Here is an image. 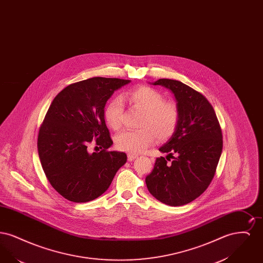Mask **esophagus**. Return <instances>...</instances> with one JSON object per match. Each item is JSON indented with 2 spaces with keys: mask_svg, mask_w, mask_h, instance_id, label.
<instances>
[{
  "mask_svg": "<svg viewBox=\"0 0 263 263\" xmlns=\"http://www.w3.org/2000/svg\"><path fill=\"white\" fill-rule=\"evenodd\" d=\"M136 158H138V156L137 155H135V154H131V153H129V154L127 155V159H128V161H129V162L134 161Z\"/></svg>",
  "mask_w": 263,
  "mask_h": 263,
  "instance_id": "obj_1",
  "label": "esophagus"
}]
</instances>
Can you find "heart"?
Wrapping results in <instances>:
<instances>
[{
  "label": "heart",
  "mask_w": 263,
  "mask_h": 263,
  "mask_svg": "<svg viewBox=\"0 0 263 263\" xmlns=\"http://www.w3.org/2000/svg\"><path fill=\"white\" fill-rule=\"evenodd\" d=\"M129 105L142 112L138 130H126L115 136L117 149L130 153H140L153 144L155 139L165 141L172 137L179 120V108L176 102L165 100L155 88L140 86L126 92ZM122 101L110 100L104 108L103 116L106 124L118 130L122 124Z\"/></svg>",
  "instance_id": "heart-1"
}]
</instances>
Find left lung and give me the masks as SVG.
Instances as JSON below:
<instances>
[{
	"label": "left lung",
	"instance_id": "obj_1",
	"mask_svg": "<svg viewBox=\"0 0 263 263\" xmlns=\"http://www.w3.org/2000/svg\"><path fill=\"white\" fill-rule=\"evenodd\" d=\"M154 85L174 92L179 120L174 135L160 148L173 162L157 158L146 184L158 200L181 206L199 197L211 183L223 149L222 129L211 103L199 91L170 79H160Z\"/></svg>",
	"mask_w": 263,
	"mask_h": 263
}]
</instances>
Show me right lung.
Wrapping results in <instances>:
<instances>
[{"instance_id":"obj_1","label":"right lung","mask_w":263,"mask_h":263,"mask_svg":"<svg viewBox=\"0 0 263 263\" xmlns=\"http://www.w3.org/2000/svg\"><path fill=\"white\" fill-rule=\"evenodd\" d=\"M130 80L95 77L69 85L51 102L39 128L40 163L52 187L67 200L98 198L112 182L127 156L107 149L113 144L103 111L114 90ZM102 151L88 154L92 140Z\"/></svg>"}]
</instances>
